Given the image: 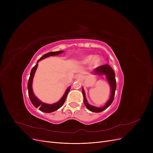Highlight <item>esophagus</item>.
<instances>
[{
    "instance_id": "1",
    "label": "esophagus",
    "mask_w": 153,
    "mask_h": 153,
    "mask_svg": "<svg viewBox=\"0 0 153 153\" xmlns=\"http://www.w3.org/2000/svg\"><path fill=\"white\" fill-rule=\"evenodd\" d=\"M82 76L81 75V74H79V75L77 76V79H81V78H82Z\"/></svg>"
}]
</instances>
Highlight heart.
Wrapping results in <instances>:
<instances>
[{
	"label": "heart",
	"instance_id": "obj_1",
	"mask_svg": "<svg viewBox=\"0 0 153 153\" xmlns=\"http://www.w3.org/2000/svg\"><path fill=\"white\" fill-rule=\"evenodd\" d=\"M101 60H102L101 58L99 56L94 57L93 55H89V56H87L86 57H85L82 60V62L84 64H87L91 62L92 65L94 67H97L100 64Z\"/></svg>",
	"mask_w": 153,
	"mask_h": 153
}]
</instances>
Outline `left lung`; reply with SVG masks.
Masks as SVG:
<instances>
[{"mask_svg": "<svg viewBox=\"0 0 153 153\" xmlns=\"http://www.w3.org/2000/svg\"><path fill=\"white\" fill-rule=\"evenodd\" d=\"M94 72L95 73H97L98 74H105L107 76L108 81L111 86V97L108 101V102L106 103V105L104 106L102 108H97V107H95L94 106L91 105L90 104L88 103L86 99H85V92L82 89V94L84 96V103L85 106L89 109L90 111H93V112H96V113H99V112H101L103 110H105L107 109L110 105L111 103L113 102L114 97H115V91H116V88H117V84H116V79H115V73L114 71L113 70L108 64H105V65H102L100 66L97 68H95L94 69Z\"/></svg>", "mask_w": 153, "mask_h": 153, "instance_id": "1", "label": "left lung"}]
</instances>
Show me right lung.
<instances>
[{"label":"right lung","instance_id":"obj_1","mask_svg":"<svg viewBox=\"0 0 153 153\" xmlns=\"http://www.w3.org/2000/svg\"><path fill=\"white\" fill-rule=\"evenodd\" d=\"M62 52V51H54V52H50L46 54H45V55H43L42 57L40 58L38 61H37V64L36 65L31 69V71L30 72V76L28 79V85H27V87H28V96L31 102V103L33 104V106L36 108H39V109L41 110L42 111L45 112V113H51V112L54 111L56 110H57L58 109H59L62 105L64 104V102L66 100L67 95L71 89V87H69L68 89H67V91H66L65 94L63 95V97L61 98V99L57 103L52 104V105H50V104H46L45 103L43 102H42L40 100H39L33 94V91H32V81H33V78L34 76V74L38 66V61H39L40 60H42L45 58L48 57V56H54V55H58L60 53H61Z\"/></svg>","mask_w":153,"mask_h":153}]
</instances>
